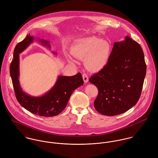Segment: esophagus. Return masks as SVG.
<instances>
[{
	"instance_id": "obj_1",
	"label": "esophagus",
	"mask_w": 158,
	"mask_h": 158,
	"mask_svg": "<svg viewBox=\"0 0 158 158\" xmlns=\"http://www.w3.org/2000/svg\"><path fill=\"white\" fill-rule=\"evenodd\" d=\"M82 77H83V80H84V82L85 83H87V82H88V81H89V77H88V76L86 74H82Z\"/></svg>"
}]
</instances>
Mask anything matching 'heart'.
<instances>
[{"label":"heart","instance_id":"heart-1","mask_svg":"<svg viewBox=\"0 0 158 158\" xmlns=\"http://www.w3.org/2000/svg\"><path fill=\"white\" fill-rule=\"evenodd\" d=\"M111 45L106 40L88 37L79 40L72 47L71 53L78 59L84 60L86 68L93 72L102 69L106 64L110 54ZM70 62L74 61L69 58Z\"/></svg>","mask_w":158,"mask_h":158}]
</instances>
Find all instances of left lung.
<instances>
[{
  "instance_id": "obj_1",
  "label": "left lung",
  "mask_w": 158,
  "mask_h": 158,
  "mask_svg": "<svg viewBox=\"0 0 158 158\" xmlns=\"http://www.w3.org/2000/svg\"><path fill=\"white\" fill-rule=\"evenodd\" d=\"M147 72L140 44L126 36L114 42L105 66L89 79L98 90L94 102L102 114L116 116L125 113L139 101Z\"/></svg>"
}]
</instances>
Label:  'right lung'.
Returning <instances> with one entry per match:
<instances>
[{"mask_svg": "<svg viewBox=\"0 0 158 158\" xmlns=\"http://www.w3.org/2000/svg\"><path fill=\"white\" fill-rule=\"evenodd\" d=\"M30 34L19 42L13 52V59L10 66V73L16 100L19 103L29 112L40 116L52 117L59 114L66 108L68 102L75 89L84 84L80 73L73 76H58L55 85L45 95L32 97L24 92L19 82V54L23 52L34 40ZM44 45L50 47L49 42L40 39Z\"/></svg>", "mask_w": 158, "mask_h": 158, "instance_id": "1", "label": "right lung"}]
</instances>
